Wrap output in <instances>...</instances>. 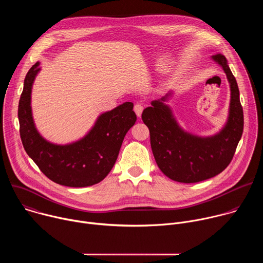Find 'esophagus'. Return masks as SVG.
I'll use <instances>...</instances> for the list:
<instances>
[{
  "mask_svg": "<svg viewBox=\"0 0 263 263\" xmlns=\"http://www.w3.org/2000/svg\"><path fill=\"white\" fill-rule=\"evenodd\" d=\"M142 110H143V106H142L141 104H139V103L135 104V106H134V111H135V114L137 115V117H140V116H141Z\"/></svg>",
  "mask_w": 263,
  "mask_h": 263,
  "instance_id": "34e87169",
  "label": "esophagus"
}]
</instances>
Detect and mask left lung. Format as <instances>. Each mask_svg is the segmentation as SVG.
I'll return each mask as SVG.
<instances>
[{
	"label": "left lung",
	"mask_w": 263,
	"mask_h": 263,
	"mask_svg": "<svg viewBox=\"0 0 263 263\" xmlns=\"http://www.w3.org/2000/svg\"><path fill=\"white\" fill-rule=\"evenodd\" d=\"M211 59L221 66L230 84V106L226 124L211 136H199L185 131L165 104L173 91L151 102L141 119L149 130L154 158L160 171L170 179L196 183L221 173L231 162L243 131V111L235 77L223 55Z\"/></svg>",
	"instance_id": "1"
}]
</instances>
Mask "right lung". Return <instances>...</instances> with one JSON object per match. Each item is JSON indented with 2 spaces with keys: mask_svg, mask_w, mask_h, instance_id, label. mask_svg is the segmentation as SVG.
Here are the masks:
<instances>
[{
  "mask_svg": "<svg viewBox=\"0 0 263 263\" xmlns=\"http://www.w3.org/2000/svg\"><path fill=\"white\" fill-rule=\"evenodd\" d=\"M41 69L36 62L27 72L18 103L20 134L26 153L57 184L86 187L101 182L114 167L125 135L136 122L133 103L126 102L100 115L79 140L53 143L41 135L32 116V86Z\"/></svg>",
  "mask_w": 263,
  "mask_h": 263,
  "instance_id": "add662e5",
  "label": "right lung"
}]
</instances>
